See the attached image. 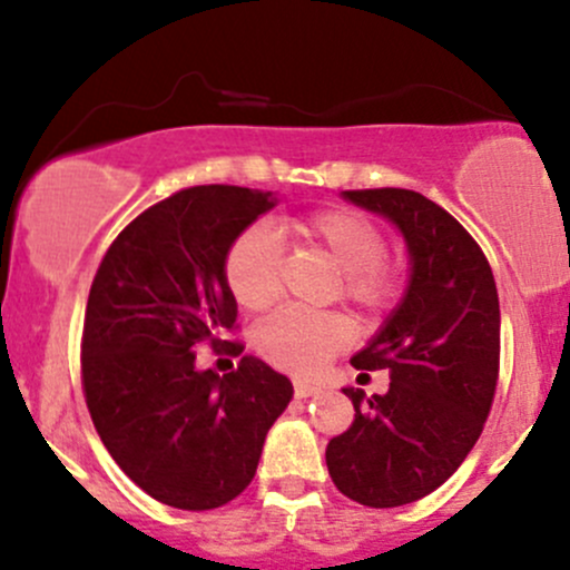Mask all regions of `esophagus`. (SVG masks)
<instances>
[{
  "instance_id": "obj_1",
  "label": "esophagus",
  "mask_w": 570,
  "mask_h": 570,
  "mask_svg": "<svg viewBox=\"0 0 570 570\" xmlns=\"http://www.w3.org/2000/svg\"><path fill=\"white\" fill-rule=\"evenodd\" d=\"M321 392V384H313V381H304V379H296L293 381V395L296 397H313Z\"/></svg>"
}]
</instances>
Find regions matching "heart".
Returning <instances> with one entry per match:
<instances>
[{"instance_id":"obj_1","label":"heart","mask_w":570,"mask_h":570,"mask_svg":"<svg viewBox=\"0 0 570 570\" xmlns=\"http://www.w3.org/2000/svg\"><path fill=\"white\" fill-rule=\"evenodd\" d=\"M293 236L309 249L324 252L340 268V293L365 315H384L401 302L406 274L386 257V233L371 216L351 208H321L291 222ZM225 279L244 309L261 313L283 291V255L268 225L244 230L225 257ZM351 324L340 313L279 309L261 321L255 345L268 362L296 373L321 367L345 348Z\"/></svg>"}]
</instances>
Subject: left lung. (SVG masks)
Returning <instances> with one entry per match:
<instances>
[{
	"instance_id": "1",
	"label": "left lung",
	"mask_w": 570,
	"mask_h": 570,
	"mask_svg": "<svg viewBox=\"0 0 570 570\" xmlns=\"http://www.w3.org/2000/svg\"><path fill=\"white\" fill-rule=\"evenodd\" d=\"M345 199L401 227L412 283L356 371H390V390L354 403L348 431L326 444L340 494L397 508L436 491L480 439L500 379V298L478 242L442 205L412 189H351Z\"/></svg>"
}]
</instances>
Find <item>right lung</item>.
<instances>
[{"mask_svg":"<svg viewBox=\"0 0 570 570\" xmlns=\"http://www.w3.org/2000/svg\"><path fill=\"white\" fill-rule=\"evenodd\" d=\"M274 208L272 191L189 186L128 222L87 296L81 390L117 466L154 500L214 510L252 483L291 381L244 356L236 371H197L195 351L238 356L230 244Z\"/></svg>","mask_w":570,"mask_h":570,"instance_id":"obj_1","label":"right lung"}]
</instances>
